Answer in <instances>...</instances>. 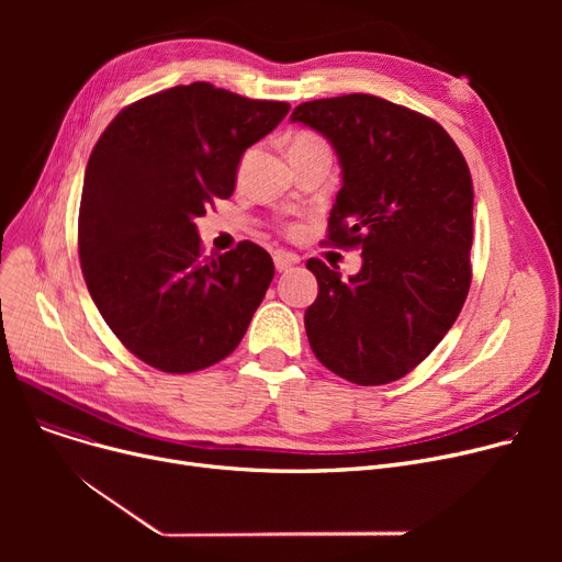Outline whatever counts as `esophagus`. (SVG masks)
<instances>
[{
  "mask_svg": "<svg viewBox=\"0 0 562 562\" xmlns=\"http://www.w3.org/2000/svg\"><path fill=\"white\" fill-rule=\"evenodd\" d=\"M273 261H276L278 273H284V271L293 269V266H296L301 259H299L296 255H291V252H276V255H273Z\"/></svg>",
  "mask_w": 562,
  "mask_h": 562,
  "instance_id": "1",
  "label": "esophagus"
}]
</instances>
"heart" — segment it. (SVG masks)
I'll return each mask as SVG.
<instances>
[{
  "label": "heart",
  "mask_w": 562,
  "mask_h": 562,
  "mask_svg": "<svg viewBox=\"0 0 562 562\" xmlns=\"http://www.w3.org/2000/svg\"><path fill=\"white\" fill-rule=\"evenodd\" d=\"M316 143H321V138H316L314 134H310V132H299L296 136L291 138L289 153H291V150H301V147H310V145H316Z\"/></svg>",
  "instance_id": "1"
}]
</instances>
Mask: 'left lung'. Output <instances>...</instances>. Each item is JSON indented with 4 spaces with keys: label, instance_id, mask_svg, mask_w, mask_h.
Wrapping results in <instances>:
<instances>
[{
    "label": "left lung",
    "instance_id": "8db88e82",
    "mask_svg": "<svg viewBox=\"0 0 562 562\" xmlns=\"http://www.w3.org/2000/svg\"><path fill=\"white\" fill-rule=\"evenodd\" d=\"M326 136L341 166L328 244L360 248L341 280L310 259L318 296L305 312L316 360L356 385H387L422 364L456 323L471 284L474 189L432 117L375 95L303 102L291 113Z\"/></svg>",
    "mask_w": 562,
    "mask_h": 562
}]
</instances>
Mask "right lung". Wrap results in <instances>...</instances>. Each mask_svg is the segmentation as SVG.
<instances>
[{
    "instance_id": "obj_1",
    "label": "right lung",
    "mask_w": 562,
    "mask_h": 562,
    "mask_svg": "<svg viewBox=\"0 0 562 562\" xmlns=\"http://www.w3.org/2000/svg\"><path fill=\"white\" fill-rule=\"evenodd\" d=\"M289 113L206 81L172 86L117 113L83 175L79 261L113 335L138 360L191 373L244 339L276 269L252 241L202 257L195 218L229 198L252 143Z\"/></svg>"
}]
</instances>
